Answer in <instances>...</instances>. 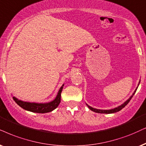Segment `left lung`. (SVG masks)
I'll return each mask as SVG.
<instances>
[{
  "label": "left lung",
  "instance_id": "left-lung-1",
  "mask_svg": "<svg viewBox=\"0 0 146 146\" xmlns=\"http://www.w3.org/2000/svg\"><path fill=\"white\" fill-rule=\"evenodd\" d=\"M139 83H140V81H139ZM139 84H138V86H139ZM137 88H136L135 90V92H133V94L131 96V97L129 98L127 100V101H125V102L124 103H123V104H121V106L117 107V108H112V109H110V110H100V109H96V108H92V107L90 106L89 105H88L87 104H87V106H88V108H89L90 110H92V111L95 112H97V113H104V114L114 113V112H119V111H120V110H121V109H123V108H124V107H125V106H126V105H127V104H128L129 102V101L131 100V99L132 98V97L133 96V95L135 94V92H136V90H137Z\"/></svg>",
  "mask_w": 146,
  "mask_h": 146
}]
</instances>
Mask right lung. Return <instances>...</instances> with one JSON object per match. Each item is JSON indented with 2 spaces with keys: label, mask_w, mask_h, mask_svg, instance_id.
<instances>
[{
  "label": "right lung",
  "mask_w": 146,
  "mask_h": 146,
  "mask_svg": "<svg viewBox=\"0 0 146 146\" xmlns=\"http://www.w3.org/2000/svg\"><path fill=\"white\" fill-rule=\"evenodd\" d=\"M64 84L60 87L59 91L57 94L56 97L55 98L54 100L48 103H35V102H28L21 101L17 99L15 97H13L17 104L21 106L23 109L28 110V111L37 112V113H46L52 111L55 108L58 107V104L60 102V96H61V92L63 88Z\"/></svg>",
  "instance_id": "obj_1"
}]
</instances>
